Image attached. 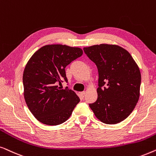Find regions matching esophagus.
Masks as SVG:
<instances>
[{
    "instance_id": "34e87169",
    "label": "esophagus",
    "mask_w": 156,
    "mask_h": 156,
    "mask_svg": "<svg viewBox=\"0 0 156 156\" xmlns=\"http://www.w3.org/2000/svg\"><path fill=\"white\" fill-rule=\"evenodd\" d=\"M79 94L82 98H83L85 96V94H86V92H85V91H82V92L79 93Z\"/></svg>"
}]
</instances>
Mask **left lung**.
Wrapping results in <instances>:
<instances>
[{
  "label": "left lung",
  "mask_w": 156,
  "mask_h": 156,
  "mask_svg": "<svg viewBox=\"0 0 156 156\" xmlns=\"http://www.w3.org/2000/svg\"><path fill=\"white\" fill-rule=\"evenodd\" d=\"M98 71V98L89 106L96 118L106 124L125 120L136 107L140 95V70L130 54L115 45L84 48Z\"/></svg>",
  "instance_id": "8db88e82"
}]
</instances>
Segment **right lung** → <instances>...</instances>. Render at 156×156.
I'll return each mask as SVG.
<instances>
[{
  "label": "right lung",
  "instance_id": "1",
  "mask_svg": "<svg viewBox=\"0 0 156 156\" xmlns=\"http://www.w3.org/2000/svg\"><path fill=\"white\" fill-rule=\"evenodd\" d=\"M83 55L80 48L48 45L33 55L23 76L24 98L29 110L43 124L57 126L66 121L80 102L74 91L57 86L68 83L65 68Z\"/></svg>",
  "mask_w": 156,
  "mask_h": 156
}]
</instances>
